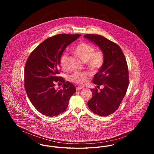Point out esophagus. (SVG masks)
I'll use <instances>...</instances> for the list:
<instances>
[{"label":"esophagus","instance_id":"1","mask_svg":"<svg viewBox=\"0 0 154 154\" xmlns=\"http://www.w3.org/2000/svg\"><path fill=\"white\" fill-rule=\"evenodd\" d=\"M84 89V87H79L76 88L77 91H80L81 89Z\"/></svg>","mask_w":154,"mask_h":154}]
</instances>
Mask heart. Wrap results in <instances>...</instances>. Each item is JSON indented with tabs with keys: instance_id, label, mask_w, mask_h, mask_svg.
<instances>
[{
	"instance_id": "obj_1",
	"label": "heart",
	"mask_w": 154,
	"mask_h": 154,
	"mask_svg": "<svg viewBox=\"0 0 154 154\" xmlns=\"http://www.w3.org/2000/svg\"><path fill=\"white\" fill-rule=\"evenodd\" d=\"M95 49L94 45L86 42H82L78 44L75 48L74 52L81 60L88 64V67L92 70H99L104 63V57L103 52L100 51H95ZM67 54H63L60 59V65L61 67L66 70ZM89 75L85 72H75L70 77L72 81L79 84H85Z\"/></svg>"
}]
</instances>
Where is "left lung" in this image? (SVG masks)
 <instances>
[{
    "label": "left lung",
    "mask_w": 154,
    "mask_h": 154,
    "mask_svg": "<svg viewBox=\"0 0 154 154\" xmlns=\"http://www.w3.org/2000/svg\"><path fill=\"white\" fill-rule=\"evenodd\" d=\"M84 37L97 45L104 57L102 66L93 80L95 84L104 88L100 92L97 88L91 89L93 96L88 102V107L96 114L107 116L117 110L128 88L126 60L119 46L104 37L91 34Z\"/></svg>",
    "instance_id": "8db88e82"
}]
</instances>
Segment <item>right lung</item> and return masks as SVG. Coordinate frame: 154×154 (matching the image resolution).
Here are the masks:
<instances>
[{"instance_id":"right-lung-1","label":"right lung","mask_w":154,"mask_h":154,"mask_svg":"<svg viewBox=\"0 0 154 154\" xmlns=\"http://www.w3.org/2000/svg\"><path fill=\"white\" fill-rule=\"evenodd\" d=\"M81 35L59 34L49 37L32 52L25 64L24 86L32 104L48 117L63 112L76 88L59 76L60 59L66 47ZM63 83V88H54L55 83Z\"/></svg>"}]
</instances>
